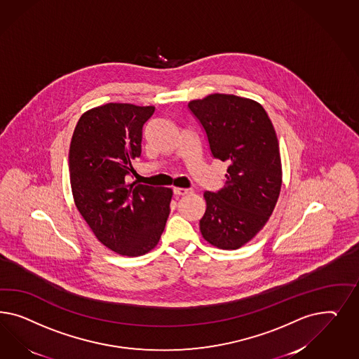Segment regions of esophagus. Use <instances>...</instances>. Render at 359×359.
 Returning a JSON list of instances; mask_svg holds the SVG:
<instances>
[{
  "instance_id": "34e87169",
  "label": "esophagus",
  "mask_w": 359,
  "mask_h": 359,
  "mask_svg": "<svg viewBox=\"0 0 359 359\" xmlns=\"http://www.w3.org/2000/svg\"><path fill=\"white\" fill-rule=\"evenodd\" d=\"M174 194L176 196H185L191 194V189L187 188H180V187H174Z\"/></svg>"
}]
</instances>
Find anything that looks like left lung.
Wrapping results in <instances>:
<instances>
[{
	"mask_svg": "<svg viewBox=\"0 0 359 359\" xmlns=\"http://www.w3.org/2000/svg\"><path fill=\"white\" fill-rule=\"evenodd\" d=\"M188 108L207 134L215 158L229 164L225 187L204 192L200 231L210 245L236 250L257 236L273 212L282 188L279 142L259 102L213 93Z\"/></svg>",
	"mask_w": 359,
	"mask_h": 359,
	"instance_id": "8db88e82",
	"label": "left lung"
}]
</instances>
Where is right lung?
<instances>
[{"instance_id":"right-lung-1","label":"right lung","mask_w":359,"mask_h":359,"mask_svg":"<svg viewBox=\"0 0 359 359\" xmlns=\"http://www.w3.org/2000/svg\"><path fill=\"white\" fill-rule=\"evenodd\" d=\"M154 107L109 102L87 110L69 146V180L77 210L96 238L120 255L152 250L170 215L171 188L126 184L142 152Z\"/></svg>"}]
</instances>
